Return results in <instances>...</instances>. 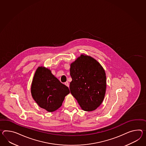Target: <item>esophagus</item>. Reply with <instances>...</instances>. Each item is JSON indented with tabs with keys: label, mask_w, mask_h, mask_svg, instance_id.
Returning a JSON list of instances; mask_svg holds the SVG:
<instances>
[{
	"label": "esophagus",
	"mask_w": 146,
	"mask_h": 146,
	"mask_svg": "<svg viewBox=\"0 0 146 146\" xmlns=\"http://www.w3.org/2000/svg\"><path fill=\"white\" fill-rule=\"evenodd\" d=\"M64 84H65V86H68V87L69 86V83H68V82H65V83H64Z\"/></svg>",
	"instance_id": "34e87169"
}]
</instances>
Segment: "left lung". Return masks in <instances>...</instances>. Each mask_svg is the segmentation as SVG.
<instances>
[{
    "label": "left lung",
    "mask_w": 146,
    "mask_h": 146,
    "mask_svg": "<svg viewBox=\"0 0 146 146\" xmlns=\"http://www.w3.org/2000/svg\"><path fill=\"white\" fill-rule=\"evenodd\" d=\"M70 66L72 95L83 110H95L106 94V76L103 68L92 57L82 54Z\"/></svg>",
    "instance_id": "left-lung-1"
}]
</instances>
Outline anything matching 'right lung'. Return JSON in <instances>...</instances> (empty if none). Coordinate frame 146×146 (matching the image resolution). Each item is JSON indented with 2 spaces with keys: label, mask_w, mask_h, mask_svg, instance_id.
Returning <instances> with one entry per match:
<instances>
[{
  "label": "right lung",
  "mask_w": 146,
  "mask_h": 146,
  "mask_svg": "<svg viewBox=\"0 0 146 146\" xmlns=\"http://www.w3.org/2000/svg\"><path fill=\"white\" fill-rule=\"evenodd\" d=\"M69 93L68 86L55 78L50 70L42 66L37 69L33 80L31 93L40 108L48 112L56 110Z\"/></svg>",
  "instance_id": "1"
}]
</instances>
